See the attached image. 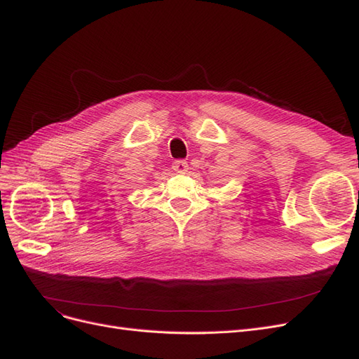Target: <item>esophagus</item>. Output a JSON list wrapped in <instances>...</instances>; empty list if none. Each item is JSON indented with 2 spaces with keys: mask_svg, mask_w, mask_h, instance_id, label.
<instances>
[{
  "mask_svg": "<svg viewBox=\"0 0 359 359\" xmlns=\"http://www.w3.org/2000/svg\"><path fill=\"white\" fill-rule=\"evenodd\" d=\"M173 170H177L180 173H186L187 169H189V163L186 160H177L173 161Z\"/></svg>",
  "mask_w": 359,
  "mask_h": 359,
  "instance_id": "obj_1",
  "label": "esophagus"
}]
</instances>
